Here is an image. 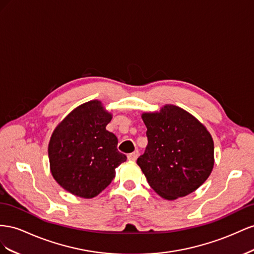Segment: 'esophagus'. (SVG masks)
I'll return each instance as SVG.
<instances>
[{
    "label": "esophagus",
    "instance_id": "obj_1",
    "mask_svg": "<svg viewBox=\"0 0 254 254\" xmlns=\"http://www.w3.org/2000/svg\"><path fill=\"white\" fill-rule=\"evenodd\" d=\"M138 154H139V152L136 150V151L132 152V153H129L127 155V159H128V161H136L137 157H138Z\"/></svg>",
    "mask_w": 254,
    "mask_h": 254
}]
</instances>
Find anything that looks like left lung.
Returning a JSON list of instances; mask_svg holds the SVG:
<instances>
[{
    "mask_svg": "<svg viewBox=\"0 0 254 254\" xmlns=\"http://www.w3.org/2000/svg\"><path fill=\"white\" fill-rule=\"evenodd\" d=\"M148 146L137 164L149 185L167 200L191 193L214 166V142L203 125L175 105L142 114Z\"/></svg>",
    "mask_w": 254,
    "mask_h": 254,
    "instance_id": "obj_1",
    "label": "left lung"
}]
</instances>
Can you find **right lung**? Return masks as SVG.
Instances as JSON below:
<instances>
[{
    "label": "right lung",
    "instance_id": "obj_1",
    "mask_svg": "<svg viewBox=\"0 0 254 254\" xmlns=\"http://www.w3.org/2000/svg\"><path fill=\"white\" fill-rule=\"evenodd\" d=\"M111 120L112 115L95 100L76 107L55 128L49 143L51 172L69 192L96 197L127 161L117 149V137L106 129Z\"/></svg>",
    "mask_w": 254,
    "mask_h": 254
}]
</instances>
